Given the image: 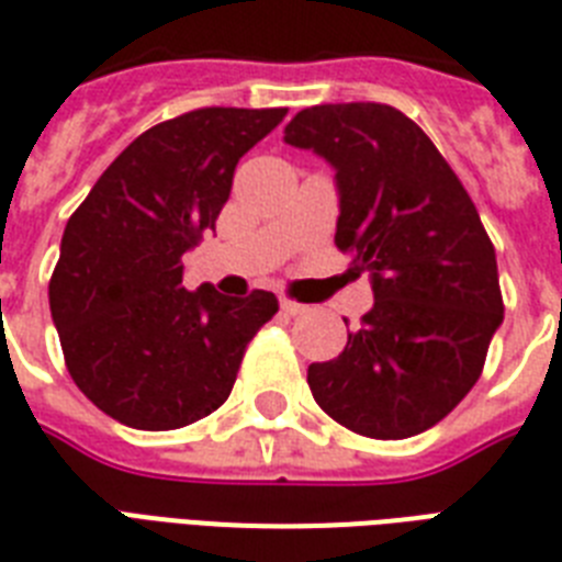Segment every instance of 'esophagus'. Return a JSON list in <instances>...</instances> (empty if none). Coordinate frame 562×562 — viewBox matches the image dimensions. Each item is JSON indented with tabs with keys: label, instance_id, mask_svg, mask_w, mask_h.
I'll list each match as a JSON object with an SVG mask.
<instances>
[{
	"label": "esophagus",
	"instance_id": "esophagus-1",
	"mask_svg": "<svg viewBox=\"0 0 562 562\" xmlns=\"http://www.w3.org/2000/svg\"><path fill=\"white\" fill-rule=\"evenodd\" d=\"M280 308H282V315H289V317H297L306 312V306H303V303H294V300H289V297L280 300Z\"/></svg>",
	"mask_w": 562,
	"mask_h": 562
}]
</instances>
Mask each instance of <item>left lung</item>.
Listing matches in <instances>:
<instances>
[{
    "instance_id": "8db88e82",
    "label": "left lung",
    "mask_w": 562,
    "mask_h": 562,
    "mask_svg": "<svg viewBox=\"0 0 562 562\" xmlns=\"http://www.w3.org/2000/svg\"><path fill=\"white\" fill-rule=\"evenodd\" d=\"M285 143L335 169V245L352 271H370L375 297L341 356L308 368L312 396L356 435H419L479 382L505 317L479 210L423 127L391 104L300 110Z\"/></svg>"
}]
</instances>
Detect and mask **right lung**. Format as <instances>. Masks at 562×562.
<instances>
[{
	"label": "right lung",
	"mask_w": 562,
	"mask_h": 562,
	"mask_svg": "<svg viewBox=\"0 0 562 562\" xmlns=\"http://www.w3.org/2000/svg\"><path fill=\"white\" fill-rule=\"evenodd\" d=\"M285 108H203L136 136L66 221L48 306L66 368L108 417L169 431L233 391L271 291L183 289V254L215 229L238 160Z\"/></svg>",
	"instance_id": "1"
}]
</instances>
